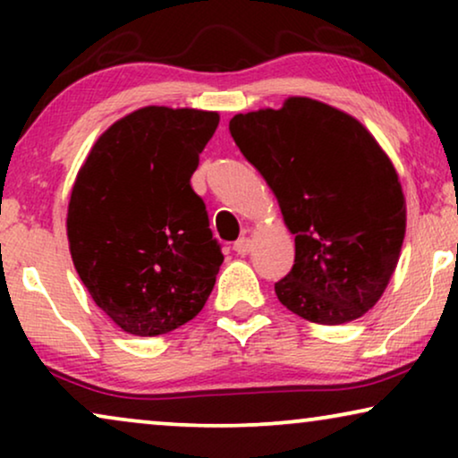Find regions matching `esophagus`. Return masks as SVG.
I'll list each match as a JSON object with an SVG mask.
<instances>
[{"label":"esophagus","mask_w":458,"mask_h":458,"mask_svg":"<svg viewBox=\"0 0 458 458\" xmlns=\"http://www.w3.org/2000/svg\"><path fill=\"white\" fill-rule=\"evenodd\" d=\"M233 250L240 256H246V254H250L252 252V240H248V237H242V240H237L235 243H233Z\"/></svg>","instance_id":"34e87169"}]
</instances>
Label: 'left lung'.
Wrapping results in <instances>:
<instances>
[{
	"label": "left lung",
	"mask_w": 458,
	"mask_h": 458,
	"mask_svg": "<svg viewBox=\"0 0 458 458\" xmlns=\"http://www.w3.org/2000/svg\"><path fill=\"white\" fill-rule=\"evenodd\" d=\"M229 131L277 198L296 260L275 293L293 315L342 325L384 296L406 233L390 156L335 106L292 96L279 110L235 114Z\"/></svg>",
	"instance_id": "left-lung-1"
}]
</instances>
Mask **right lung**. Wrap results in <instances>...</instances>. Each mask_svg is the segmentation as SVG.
<instances>
[{
	"mask_svg": "<svg viewBox=\"0 0 458 458\" xmlns=\"http://www.w3.org/2000/svg\"><path fill=\"white\" fill-rule=\"evenodd\" d=\"M218 112L143 106L112 123L74 179L72 265L93 302L131 335L154 337L204 309L223 254L191 190Z\"/></svg>",
	"mask_w": 458,
	"mask_h": 458,
	"instance_id": "obj_1",
	"label": "right lung"
}]
</instances>
